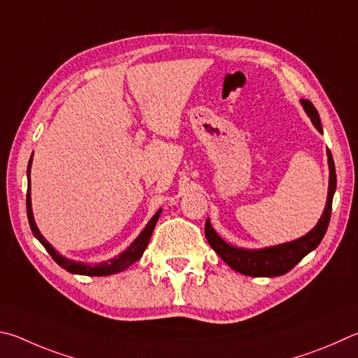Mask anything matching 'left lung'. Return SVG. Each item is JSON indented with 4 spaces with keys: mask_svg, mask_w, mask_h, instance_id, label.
Instances as JSON below:
<instances>
[{
    "mask_svg": "<svg viewBox=\"0 0 358 358\" xmlns=\"http://www.w3.org/2000/svg\"><path fill=\"white\" fill-rule=\"evenodd\" d=\"M300 102H302L306 115L310 116L313 125L317 129V131L322 134L321 119H319L315 105H313L310 100L303 99L300 100ZM327 157L330 169L327 203H325V209L321 218H319L317 224L308 234H305L303 237H300V239H296L292 242L281 243V245L266 247L261 250H245L233 247L229 245L228 242H224L222 237L215 233V229L212 228L210 222L208 220L206 222L204 234L206 239L209 242V245L215 250V253L220 256L231 268H234L236 272H239L242 275H247V277H278V275H285L289 272L294 266L299 264V261H302L306 255L313 252V250L321 243L322 237L325 236V231L329 228L331 215V201H334V195L336 190V173L334 157H331L329 149Z\"/></svg>",
    "mask_w": 358,
    "mask_h": 358,
    "instance_id": "8db88e82",
    "label": "left lung"
}]
</instances>
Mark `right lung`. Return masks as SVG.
<instances>
[{
  "mask_svg": "<svg viewBox=\"0 0 358 358\" xmlns=\"http://www.w3.org/2000/svg\"><path fill=\"white\" fill-rule=\"evenodd\" d=\"M31 160H33V157H31ZM31 160H29V165H28V193H27L28 222H29V227H31V231H33L34 237L42 243L43 247H45V250L50 253V256H52V258L55 259L56 264H59L62 268H66V271L71 272V273L90 275V277H105V275H113V273L125 271V268L130 267L131 264H134V262H136L138 259L141 258L144 250H146L148 243L150 241V236H152V233H154V228L157 224V220H159V217L162 214V209L155 212V215L150 218L149 223L146 224V228L141 231L140 236H138L136 239L130 243V247L127 250H124L122 253H119L117 256H115V258L110 259V261H103V262H99V264L91 266V264H86V262L67 259V258H64V256H61L58 252H56V250L45 241V237L41 234V231H39V228L36 227V222H34L33 208H31V193H29Z\"/></svg>",
  "mask_w": 358,
  "mask_h": 358,
  "instance_id": "obj_1",
  "label": "right lung"
}]
</instances>
